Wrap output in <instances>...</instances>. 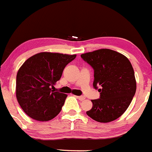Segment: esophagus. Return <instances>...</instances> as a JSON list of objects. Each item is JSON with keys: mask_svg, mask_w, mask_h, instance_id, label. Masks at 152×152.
Here are the masks:
<instances>
[{"mask_svg": "<svg viewBox=\"0 0 152 152\" xmlns=\"http://www.w3.org/2000/svg\"><path fill=\"white\" fill-rule=\"evenodd\" d=\"M76 97L80 100H85V97H83V96H76Z\"/></svg>", "mask_w": 152, "mask_h": 152, "instance_id": "esophagus-1", "label": "esophagus"}]
</instances>
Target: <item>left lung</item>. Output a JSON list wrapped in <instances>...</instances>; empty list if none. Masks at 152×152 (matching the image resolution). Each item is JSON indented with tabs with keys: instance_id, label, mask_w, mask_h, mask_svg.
<instances>
[{
	"instance_id": "obj_1",
	"label": "left lung",
	"mask_w": 152,
	"mask_h": 152,
	"mask_svg": "<svg viewBox=\"0 0 152 152\" xmlns=\"http://www.w3.org/2000/svg\"><path fill=\"white\" fill-rule=\"evenodd\" d=\"M81 58L94 69L93 86L100 98L91 100L88 116L100 123L113 121L130 105L136 91L134 72L126 56L115 51L102 49L83 54Z\"/></svg>"
}]
</instances>
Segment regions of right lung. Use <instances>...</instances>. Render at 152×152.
Masks as SVG:
<instances>
[{
  "label": "right lung",
  "mask_w": 152,
  "mask_h": 152,
  "mask_svg": "<svg viewBox=\"0 0 152 152\" xmlns=\"http://www.w3.org/2000/svg\"><path fill=\"white\" fill-rule=\"evenodd\" d=\"M75 58L76 55L40 52L23 63L16 77V97L28 116L48 121L60 113L67 95L52 88Z\"/></svg>",
  "instance_id": "add662e5"
}]
</instances>
